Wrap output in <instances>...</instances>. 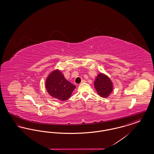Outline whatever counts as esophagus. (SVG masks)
<instances>
[{"instance_id": "34e87169", "label": "esophagus", "mask_w": 154, "mask_h": 154, "mask_svg": "<svg viewBox=\"0 0 154 154\" xmlns=\"http://www.w3.org/2000/svg\"><path fill=\"white\" fill-rule=\"evenodd\" d=\"M86 82V81L85 80H83L81 81V84H83V83H85Z\"/></svg>"}]
</instances>
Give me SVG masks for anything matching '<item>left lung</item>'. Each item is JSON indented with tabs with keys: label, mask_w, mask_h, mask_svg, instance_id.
Segmentation results:
<instances>
[{
	"label": "left lung",
	"mask_w": 154,
	"mask_h": 154,
	"mask_svg": "<svg viewBox=\"0 0 154 154\" xmlns=\"http://www.w3.org/2000/svg\"><path fill=\"white\" fill-rule=\"evenodd\" d=\"M97 93L102 97H107L113 91V84L110 78L105 74L99 73L94 81Z\"/></svg>",
	"instance_id": "left-lung-1"
}]
</instances>
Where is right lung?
<instances>
[{
	"instance_id": "1",
	"label": "right lung",
	"mask_w": 154,
	"mask_h": 154,
	"mask_svg": "<svg viewBox=\"0 0 154 154\" xmlns=\"http://www.w3.org/2000/svg\"><path fill=\"white\" fill-rule=\"evenodd\" d=\"M45 85L48 94L60 101L67 100L76 87L66 80L64 75L58 69L49 74L45 80Z\"/></svg>"
}]
</instances>
